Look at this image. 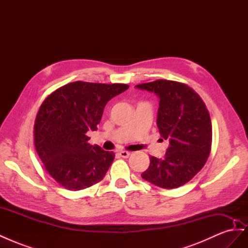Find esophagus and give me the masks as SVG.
<instances>
[{
	"label": "esophagus",
	"instance_id": "esophagus-1",
	"mask_svg": "<svg viewBox=\"0 0 248 248\" xmlns=\"http://www.w3.org/2000/svg\"><path fill=\"white\" fill-rule=\"evenodd\" d=\"M119 155L123 157V158H127V157L130 156V152H128V151H120Z\"/></svg>",
	"mask_w": 248,
	"mask_h": 248
}]
</instances>
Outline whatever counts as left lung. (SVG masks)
<instances>
[{
  "label": "left lung",
  "mask_w": 248,
  "mask_h": 248,
  "mask_svg": "<svg viewBox=\"0 0 248 248\" xmlns=\"http://www.w3.org/2000/svg\"><path fill=\"white\" fill-rule=\"evenodd\" d=\"M136 88L158 97L157 127L170 144L163 158L150 156V166L141 178L161 188H177L207 161L212 142L209 111L199 94L181 82L159 79Z\"/></svg>",
  "instance_id": "8db88e82"
}]
</instances>
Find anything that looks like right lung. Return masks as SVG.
<instances>
[{
  "label": "right lung",
  "mask_w": 248,
  "mask_h": 248,
  "mask_svg": "<svg viewBox=\"0 0 248 248\" xmlns=\"http://www.w3.org/2000/svg\"><path fill=\"white\" fill-rule=\"evenodd\" d=\"M129 87L74 81L43 101L34 125L35 148L48 174L66 189L88 188L106 176L115 154L90 145L107 103Z\"/></svg>",
  "instance_id": "right-lung-1"
}]
</instances>
